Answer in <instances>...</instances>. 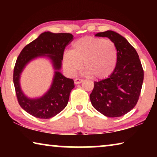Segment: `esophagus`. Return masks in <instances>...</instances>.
I'll list each match as a JSON object with an SVG mask.
<instances>
[{"label": "esophagus", "mask_w": 157, "mask_h": 157, "mask_svg": "<svg viewBox=\"0 0 157 157\" xmlns=\"http://www.w3.org/2000/svg\"><path fill=\"white\" fill-rule=\"evenodd\" d=\"M74 82H75V84H79L83 82V79H80V78H75V79H74Z\"/></svg>", "instance_id": "esophagus-1"}]
</instances>
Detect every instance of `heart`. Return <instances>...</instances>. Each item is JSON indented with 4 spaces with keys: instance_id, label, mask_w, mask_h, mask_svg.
Listing matches in <instances>:
<instances>
[{
    "instance_id": "heart-1",
    "label": "heart",
    "mask_w": 157,
    "mask_h": 157,
    "mask_svg": "<svg viewBox=\"0 0 157 157\" xmlns=\"http://www.w3.org/2000/svg\"><path fill=\"white\" fill-rule=\"evenodd\" d=\"M117 59L116 47L110 39L85 36L74 42L72 50L64 52L63 65L66 72L73 75L83 62L85 74L95 79H105L113 72Z\"/></svg>"
}]
</instances>
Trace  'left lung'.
Instances as JSON below:
<instances>
[{
  "mask_svg": "<svg viewBox=\"0 0 157 157\" xmlns=\"http://www.w3.org/2000/svg\"><path fill=\"white\" fill-rule=\"evenodd\" d=\"M107 37L117 49L116 68L108 78L94 82L90 94L91 104L105 116L116 118L131 111L139 100L144 73L136 50L125 38L108 30L95 34Z\"/></svg>",
  "mask_w": 157,
  "mask_h": 157,
  "instance_id": "left-lung-1",
  "label": "left lung"
}]
</instances>
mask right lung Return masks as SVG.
<instances>
[{"instance_id":"right-lung-1","label":"right lung","mask_w":157,"mask_h":157,"mask_svg":"<svg viewBox=\"0 0 157 157\" xmlns=\"http://www.w3.org/2000/svg\"><path fill=\"white\" fill-rule=\"evenodd\" d=\"M73 39V36L70 33L46 32L23 48L17 57L13 74L16 95L18 104L30 115L38 118L48 119L60 113L67 105L70 93L75 87L74 81L66 78L59 71L65 48ZM39 56H48L56 71L49 91L40 98L30 99L21 91L20 75L25 66L30 60Z\"/></svg>"}]
</instances>
